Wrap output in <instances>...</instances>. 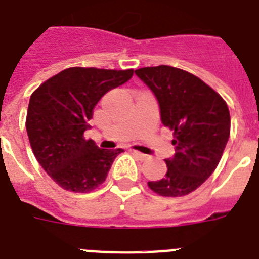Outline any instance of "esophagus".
I'll return each mask as SVG.
<instances>
[{"label": "esophagus", "instance_id": "esophagus-1", "mask_svg": "<svg viewBox=\"0 0 259 259\" xmlns=\"http://www.w3.org/2000/svg\"><path fill=\"white\" fill-rule=\"evenodd\" d=\"M132 152H133L134 156H136L137 158H140L141 161H144V160H148V156H146V154L141 153V152H138V150H134V149L132 150Z\"/></svg>", "mask_w": 259, "mask_h": 259}]
</instances>
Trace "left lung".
I'll list each match as a JSON object with an SVG mask.
<instances>
[{
	"instance_id": "1",
	"label": "left lung",
	"mask_w": 259,
	"mask_h": 259,
	"mask_svg": "<svg viewBox=\"0 0 259 259\" xmlns=\"http://www.w3.org/2000/svg\"><path fill=\"white\" fill-rule=\"evenodd\" d=\"M134 74L154 94L162 125L175 130L176 153L165 158V176L148 185L161 196L188 195L221 161L230 137L229 107L203 80L180 68L145 67Z\"/></svg>"
}]
</instances>
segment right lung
Listing matches in <instances>:
<instances>
[{
  "instance_id": "right-lung-1",
  "label": "right lung",
  "mask_w": 259,
  "mask_h": 259,
  "mask_svg": "<svg viewBox=\"0 0 259 259\" xmlns=\"http://www.w3.org/2000/svg\"><path fill=\"white\" fill-rule=\"evenodd\" d=\"M133 76V70L72 67L42 83L29 99L26 133L38 164L71 192L86 193L103 183L123 149H99L83 134L93 110L110 90Z\"/></svg>"
}]
</instances>
